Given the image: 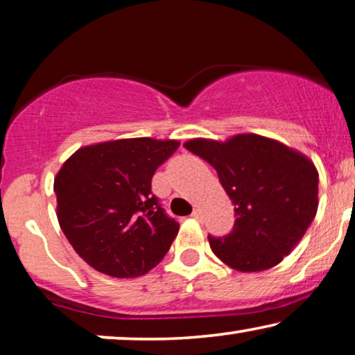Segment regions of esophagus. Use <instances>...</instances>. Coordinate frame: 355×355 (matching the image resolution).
I'll return each instance as SVG.
<instances>
[{
	"label": "esophagus",
	"instance_id": "34e87169",
	"mask_svg": "<svg viewBox=\"0 0 355 355\" xmlns=\"http://www.w3.org/2000/svg\"><path fill=\"white\" fill-rule=\"evenodd\" d=\"M191 217L196 218V220H200L202 218V210L200 209H194V211H192Z\"/></svg>",
	"mask_w": 355,
	"mask_h": 355
}]
</instances>
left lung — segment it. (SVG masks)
I'll use <instances>...</instances> for the list:
<instances>
[{
  "mask_svg": "<svg viewBox=\"0 0 355 355\" xmlns=\"http://www.w3.org/2000/svg\"><path fill=\"white\" fill-rule=\"evenodd\" d=\"M184 148L215 168L234 205L233 232L209 236L220 261L239 272H259L292 252L318 210V171L310 158L256 133L227 141L194 138Z\"/></svg>",
  "mask_w": 355,
  "mask_h": 355,
  "instance_id": "obj_1",
  "label": "left lung"
}]
</instances>
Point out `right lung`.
Instances as JSON below:
<instances>
[{
    "label": "right lung",
    "instance_id": "add662e5",
    "mask_svg": "<svg viewBox=\"0 0 355 355\" xmlns=\"http://www.w3.org/2000/svg\"><path fill=\"white\" fill-rule=\"evenodd\" d=\"M178 140L122 138L76 150L53 181L60 228L81 259L110 277H140L171 248L179 223L151 192Z\"/></svg>",
    "mask_w": 355,
    "mask_h": 355
}]
</instances>
